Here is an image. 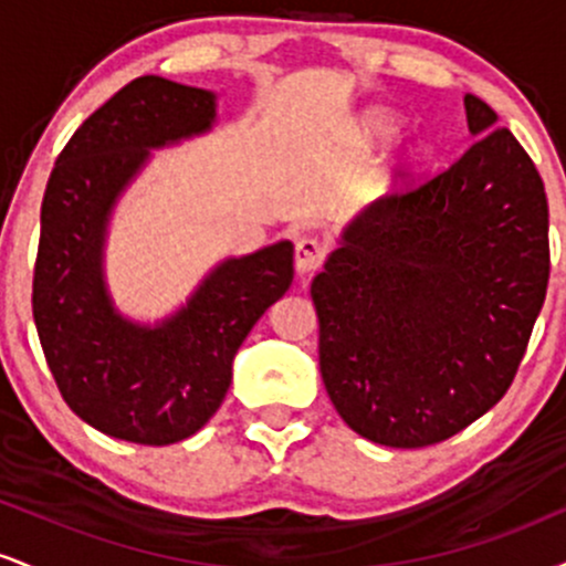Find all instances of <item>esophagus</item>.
<instances>
[{
	"label": "esophagus",
	"instance_id": "34e87169",
	"mask_svg": "<svg viewBox=\"0 0 566 566\" xmlns=\"http://www.w3.org/2000/svg\"><path fill=\"white\" fill-rule=\"evenodd\" d=\"M322 258H324V247L316 242L314 237H303L301 242L295 244V269L301 276L314 274V271L322 265Z\"/></svg>",
	"mask_w": 566,
	"mask_h": 566
}]
</instances>
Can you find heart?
Listing matches in <instances>:
<instances>
[{
    "instance_id": "heart-1",
    "label": "heart",
    "mask_w": 566,
    "mask_h": 566,
    "mask_svg": "<svg viewBox=\"0 0 566 566\" xmlns=\"http://www.w3.org/2000/svg\"><path fill=\"white\" fill-rule=\"evenodd\" d=\"M391 133H394V119H391V116L380 114V112L367 114L365 119L359 122V140L367 143V146H373V143H380L382 138H388ZM420 159H423V146H420V143H415V140H407V143H401V146L396 148L391 157L386 159V165L380 167V175H382V178H391L394 172L409 170V167H415Z\"/></svg>"
}]
</instances>
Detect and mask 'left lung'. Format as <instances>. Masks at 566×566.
Segmentation results:
<instances>
[{
	"instance_id": "obj_1",
	"label": "left lung",
	"mask_w": 566,
	"mask_h": 566,
	"mask_svg": "<svg viewBox=\"0 0 566 566\" xmlns=\"http://www.w3.org/2000/svg\"><path fill=\"white\" fill-rule=\"evenodd\" d=\"M463 103L469 151L348 220L311 282L337 415L399 450L450 439L503 399L548 287L541 175L482 97Z\"/></svg>"
}]
</instances>
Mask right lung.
Instances as JSON below:
<instances>
[{
	"instance_id": "obj_1",
	"label": "right lung",
	"mask_w": 566,
	"mask_h": 566,
	"mask_svg": "<svg viewBox=\"0 0 566 566\" xmlns=\"http://www.w3.org/2000/svg\"><path fill=\"white\" fill-rule=\"evenodd\" d=\"M218 122V95L138 76L71 135L42 199L34 324L66 405L101 433L165 447L197 433L231 386L255 322L292 284V242L220 261L180 308L129 319L106 282L116 201L159 148Z\"/></svg>"
}]
</instances>
